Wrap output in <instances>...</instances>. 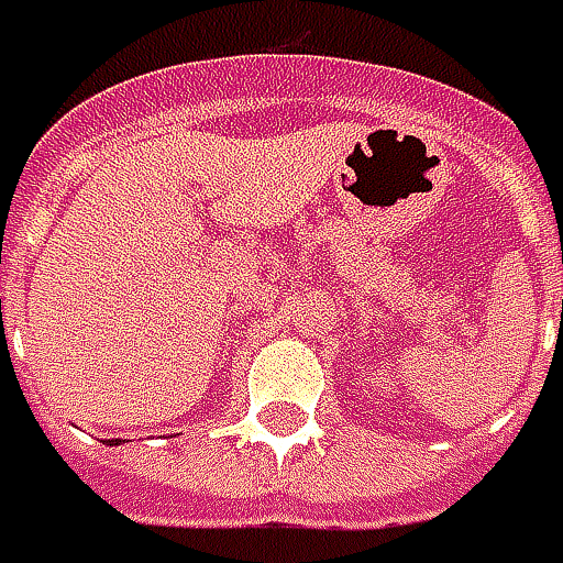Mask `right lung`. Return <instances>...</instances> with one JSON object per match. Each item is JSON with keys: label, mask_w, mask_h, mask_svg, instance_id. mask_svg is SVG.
<instances>
[{"label": "right lung", "mask_w": 563, "mask_h": 563, "mask_svg": "<svg viewBox=\"0 0 563 563\" xmlns=\"http://www.w3.org/2000/svg\"><path fill=\"white\" fill-rule=\"evenodd\" d=\"M121 442V439H112V442H109V444H119Z\"/></svg>", "instance_id": "add662e5"}]
</instances>
